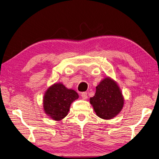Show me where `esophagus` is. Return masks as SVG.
I'll return each mask as SVG.
<instances>
[{"mask_svg": "<svg viewBox=\"0 0 159 159\" xmlns=\"http://www.w3.org/2000/svg\"><path fill=\"white\" fill-rule=\"evenodd\" d=\"M81 97H82V98L84 100L87 99V93L83 92V93H81Z\"/></svg>", "mask_w": 159, "mask_h": 159, "instance_id": "34e87169", "label": "esophagus"}]
</instances>
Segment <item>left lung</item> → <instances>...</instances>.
<instances>
[{"label": "left lung", "instance_id": "8db88e82", "mask_svg": "<svg viewBox=\"0 0 159 159\" xmlns=\"http://www.w3.org/2000/svg\"><path fill=\"white\" fill-rule=\"evenodd\" d=\"M90 103L97 116L111 120L121 111L124 98L116 81L106 77L96 87V93L90 98Z\"/></svg>", "mask_w": 159, "mask_h": 159}]
</instances>
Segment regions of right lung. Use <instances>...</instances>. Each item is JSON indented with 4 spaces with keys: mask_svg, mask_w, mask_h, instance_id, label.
Instances as JSON below:
<instances>
[{
    "mask_svg": "<svg viewBox=\"0 0 159 159\" xmlns=\"http://www.w3.org/2000/svg\"><path fill=\"white\" fill-rule=\"evenodd\" d=\"M78 98L75 91L67 89L61 83L54 84L44 94L43 110L52 120L60 121L68 115L71 103Z\"/></svg>",
    "mask_w": 159,
    "mask_h": 159,
    "instance_id": "right-lung-1",
    "label": "right lung"
}]
</instances>
